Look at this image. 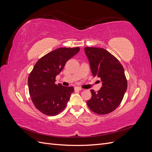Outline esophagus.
Listing matches in <instances>:
<instances>
[{
  "instance_id": "34e87169",
  "label": "esophagus",
  "mask_w": 152,
  "mask_h": 152,
  "mask_svg": "<svg viewBox=\"0 0 152 152\" xmlns=\"http://www.w3.org/2000/svg\"><path fill=\"white\" fill-rule=\"evenodd\" d=\"M82 89H83L80 88V87H75V91H82Z\"/></svg>"
}]
</instances>
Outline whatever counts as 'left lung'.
I'll list each match as a JSON object with an SVG mask.
<instances>
[{
  "label": "left lung",
  "mask_w": 152,
  "mask_h": 152,
  "mask_svg": "<svg viewBox=\"0 0 152 152\" xmlns=\"http://www.w3.org/2000/svg\"><path fill=\"white\" fill-rule=\"evenodd\" d=\"M91 70L94 77H99L102 87L97 93L91 89L92 97L87 104L93 112L108 114L121 104L127 88V82L121 63L103 48H84Z\"/></svg>",
  "instance_id": "8db88e82"
}]
</instances>
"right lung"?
<instances>
[{"mask_svg": "<svg viewBox=\"0 0 152 152\" xmlns=\"http://www.w3.org/2000/svg\"><path fill=\"white\" fill-rule=\"evenodd\" d=\"M79 50V48H58L36 63L30 73L28 84L32 102L40 112L54 116L65 108L74 89L61 84L57 85L55 79L66 61Z\"/></svg>", "mask_w": 152, "mask_h": 152, "instance_id": "add662e5", "label": "right lung"}]
</instances>
